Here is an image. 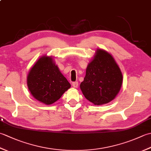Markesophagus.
I'll return each instance as SVG.
<instances>
[{"label":"esophagus","instance_id":"esophagus-1","mask_svg":"<svg viewBox=\"0 0 151 151\" xmlns=\"http://www.w3.org/2000/svg\"><path fill=\"white\" fill-rule=\"evenodd\" d=\"M72 86H73L74 88H78V82H74L72 83Z\"/></svg>","mask_w":151,"mask_h":151}]
</instances>
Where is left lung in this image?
I'll return each mask as SVG.
<instances>
[{
    "label": "left lung",
    "instance_id": "left-lung-1",
    "mask_svg": "<svg viewBox=\"0 0 151 151\" xmlns=\"http://www.w3.org/2000/svg\"><path fill=\"white\" fill-rule=\"evenodd\" d=\"M86 71L80 88L86 99L95 105H102L116 97L123 84V75L111 54L97 49Z\"/></svg>",
    "mask_w": 151,
    "mask_h": 151
}]
</instances>
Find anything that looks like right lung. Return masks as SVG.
I'll list each match as a JSON object with an SVG mask.
<instances>
[{
	"mask_svg": "<svg viewBox=\"0 0 151 151\" xmlns=\"http://www.w3.org/2000/svg\"><path fill=\"white\" fill-rule=\"evenodd\" d=\"M52 56H41L28 72L27 82L30 93L47 105L56 102L70 84L56 65Z\"/></svg>",
	"mask_w": 151,
	"mask_h": 151,
	"instance_id": "obj_1",
	"label": "right lung"
}]
</instances>
